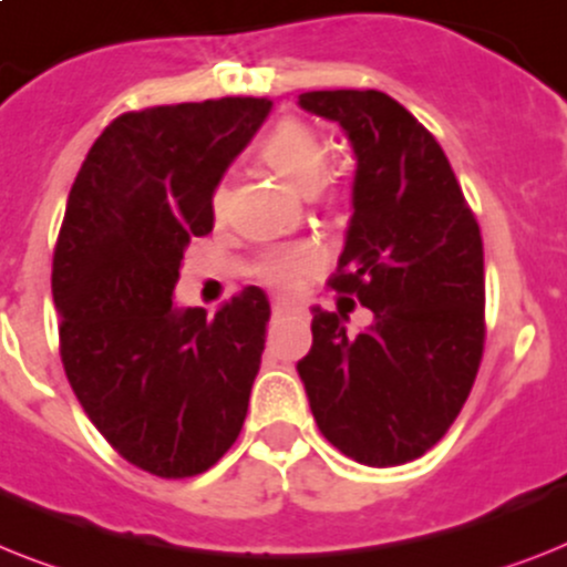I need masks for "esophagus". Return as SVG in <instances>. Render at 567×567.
<instances>
[{
  "label": "esophagus",
  "mask_w": 567,
  "mask_h": 567,
  "mask_svg": "<svg viewBox=\"0 0 567 567\" xmlns=\"http://www.w3.org/2000/svg\"><path fill=\"white\" fill-rule=\"evenodd\" d=\"M270 315H274V320H282V317L291 315V306H288V302H274Z\"/></svg>",
  "instance_id": "obj_1"
}]
</instances>
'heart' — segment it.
Masks as SVG:
<instances>
[{
    "label": "heart",
    "mask_w": 567,
    "mask_h": 567,
    "mask_svg": "<svg viewBox=\"0 0 567 567\" xmlns=\"http://www.w3.org/2000/svg\"><path fill=\"white\" fill-rule=\"evenodd\" d=\"M259 154L261 163L268 165L270 172L288 179L299 192H306V195L326 192V183L320 179L326 168V142L306 122L282 118L265 136ZM224 206H227V188L218 186L212 195V209L220 215ZM320 265H323V256L315 244H293V247L265 256V261L259 265V276L274 288L293 291L306 279H311L320 270Z\"/></svg>",
    "instance_id": "1"
}]
</instances>
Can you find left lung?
<instances>
[{"instance_id": "obj_1", "label": "left lung", "mask_w": 567, "mask_h": 567, "mask_svg": "<svg viewBox=\"0 0 567 567\" xmlns=\"http://www.w3.org/2000/svg\"><path fill=\"white\" fill-rule=\"evenodd\" d=\"M299 107L347 131L358 156L347 247L329 288L375 315L349 334L315 308L297 363L317 427L363 466L434 449L466 404L486 338L483 241L440 142L388 92L315 90Z\"/></svg>"}]
</instances>
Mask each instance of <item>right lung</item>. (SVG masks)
<instances>
[{
  "instance_id": "right-lung-1",
  "label": "right lung",
  "mask_w": 567,
  "mask_h": 567,
  "mask_svg": "<svg viewBox=\"0 0 567 567\" xmlns=\"http://www.w3.org/2000/svg\"><path fill=\"white\" fill-rule=\"evenodd\" d=\"M268 99L133 110L104 127L66 200L52 261L60 361L92 425L142 472L195 477L241 434L270 302L250 285L206 320L172 302L183 250Z\"/></svg>"
}]
</instances>
